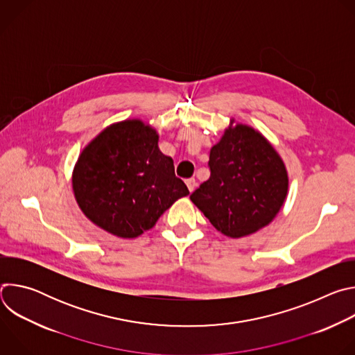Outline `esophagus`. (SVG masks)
I'll use <instances>...</instances> for the list:
<instances>
[{
  "mask_svg": "<svg viewBox=\"0 0 355 355\" xmlns=\"http://www.w3.org/2000/svg\"><path fill=\"white\" fill-rule=\"evenodd\" d=\"M185 184H187L189 192H192V191L196 188V181H195V178H188V180L185 181Z\"/></svg>",
  "mask_w": 355,
  "mask_h": 355,
  "instance_id": "esophagus-1",
  "label": "esophagus"
}]
</instances>
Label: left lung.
Returning a JSON list of instances; mask_svg holds the SVG:
<instances>
[{
    "instance_id": "obj_1",
    "label": "left lung",
    "mask_w": 355,
    "mask_h": 355,
    "mask_svg": "<svg viewBox=\"0 0 355 355\" xmlns=\"http://www.w3.org/2000/svg\"><path fill=\"white\" fill-rule=\"evenodd\" d=\"M208 164L209 180L189 198L216 230L239 239L272 222L289 181L282 159L260 132L230 119Z\"/></svg>"
}]
</instances>
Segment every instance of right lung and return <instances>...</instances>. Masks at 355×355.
<instances>
[{
  "mask_svg": "<svg viewBox=\"0 0 355 355\" xmlns=\"http://www.w3.org/2000/svg\"><path fill=\"white\" fill-rule=\"evenodd\" d=\"M73 191L98 227L135 239L150 230L174 202L189 193L174 162L159 148L156 129L140 119L114 123L81 151Z\"/></svg>",
  "mask_w": 355,
  "mask_h": 355,
  "instance_id": "right-lung-1",
  "label": "right lung"
}]
</instances>
